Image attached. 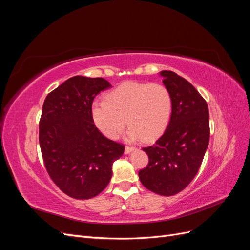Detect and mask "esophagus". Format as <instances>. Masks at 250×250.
<instances>
[{
    "label": "esophagus",
    "mask_w": 250,
    "mask_h": 250,
    "mask_svg": "<svg viewBox=\"0 0 250 250\" xmlns=\"http://www.w3.org/2000/svg\"><path fill=\"white\" fill-rule=\"evenodd\" d=\"M133 150H134V147H131V146H126V147H125V153H126V154L130 153L131 151H133Z\"/></svg>",
    "instance_id": "obj_1"
}]
</instances>
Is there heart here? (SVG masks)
<instances>
[{
	"label": "heart",
	"instance_id": "heart-1",
	"mask_svg": "<svg viewBox=\"0 0 250 250\" xmlns=\"http://www.w3.org/2000/svg\"><path fill=\"white\" fill-rule=\"evenodd\" d=\"M171 115L172 97L161 83L126 82L92 105L95 125L111 140L120 137L126 121L130 140H154L168 127Z\"/></svg>",
	"mask_w": 250,
	"mask_h": 250
}]
</instances>
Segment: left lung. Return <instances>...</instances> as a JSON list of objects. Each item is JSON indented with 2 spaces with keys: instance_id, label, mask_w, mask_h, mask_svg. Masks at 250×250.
I'll use <instances>...</instances> for the list:
<instances>
[{
  "instance_id": "8db88e82",
  "label": "left lung",
  "mask_w": 250,
  "mask_h": 250,
  "mask_svg": "<svg viewBox=\"0 0 250 250\" xmlns=\"http://www.w3.org/2000/svg\"><path fill=\"white\" fill-rule=\"evenodd\" d=\"M161 75L172 97V115L162 137L143 148L149 163L139 177L151 192L172 196L187 188L200 168L209 141V115L207 101L190 82L172 71Z\"/></svg>"
}]
</instances>
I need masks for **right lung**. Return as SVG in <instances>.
<instances>
[{
    "label": "right lung",
    "instance_id": "obj_1",
    "mask_svg": "<svg viewBox=\"0 0 250 250\" xmlns=\"http://www.w3.org/2000/svg\"><path fill=\"white\" fill-rule=\"evenodd\" d=\"M110 86L104 78L74 76L42 105L39 139L44 167L53 183L75 199L100 194L124 152L123 144L105 138L92 118L95 97Z\"/></svg>",
    "mask_w": 250,
    "mask_h": 250
}]
</instances>
